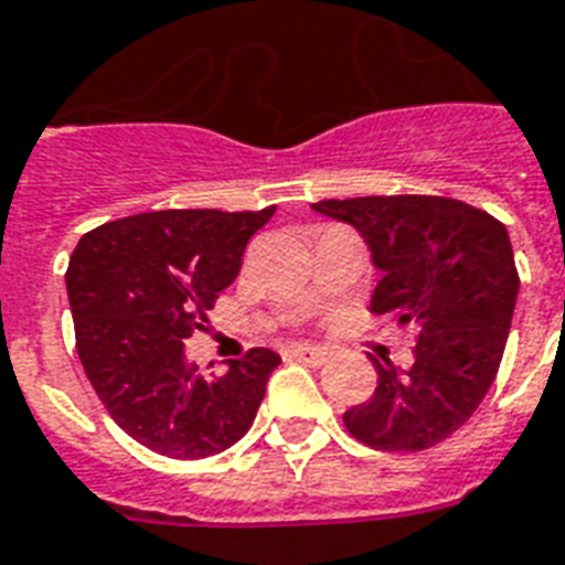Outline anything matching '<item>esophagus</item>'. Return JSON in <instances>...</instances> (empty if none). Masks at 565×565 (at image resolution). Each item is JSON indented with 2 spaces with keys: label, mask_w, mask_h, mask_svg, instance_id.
Listing matches in <instances>:
<instances>
[{
  "label": "esophagus",
  "mask_w": 565,
  "mask_h": 565,
  "mask_svg": "<svg viewBox=\"0 0 565 565\" xmlns=\"http://www.w3.org/2000/svg\"><path fill=\"white\" fill-rule=\"evenodd\" d=\"M287 354H290L292 361L308 363V366H322L328 358L326 349H319V345H290V349H287Z\"/></svg>",
  "instance_id": "34e87169"
}]
</instances>
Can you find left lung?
<instances>
[{
    "label": "left lung",
    "instance_id": "obj_1",
    "mask_svg": "<svg viewBox=\"0 0 565 565\" xmlns=\"http://www.w3.org/2000/svg\"><path fill=\"white\" fill-rule=\"evenodd\" d=\"M313 211L361 231L381 269L372 313L419 337L407 372L372 358L375 395L343 413L345 430L377 451L437 446L478 411L508 345L519 292L508 228L446 195L326 199Z\"/></svg>",
    "mask_w": 565,
    "mask_h": 565
}]
</instances>
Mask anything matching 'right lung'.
<instances>
[{"instance_id": "1", "label": "right lung", "mask_w": 565, "mask_h": 565, "mask_svg": "<svg viewBox=\"0 0 565 565\" xmlns=\"http://www.w3.org/2000/svg\"><path fill=\"white\" fill-rule=\"evenodd\" d=\"M264 211H152L87 231L66 269L75 349L110 419L140 446L202 460L255 422L281 358L252 349L225 375H202L184 340L239 273Z\"/></svg>"}]
</instances>
